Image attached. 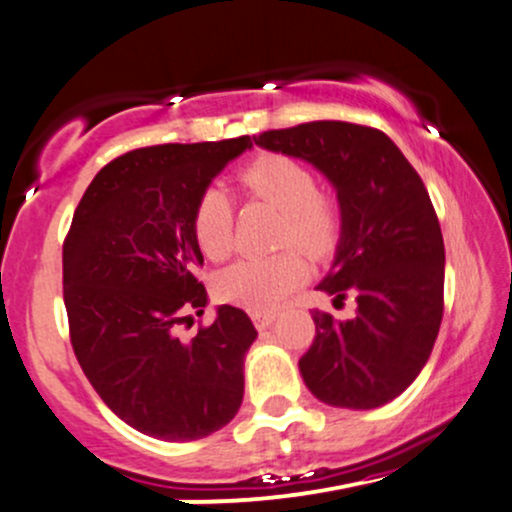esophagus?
Segmentation results:
<instances>
[{"label": "esophagus", "mask_w": 512, "mask_h": 512, "mask_svg": "<svg viewBox=\"0 0 512 512\" xmlns=\"http://www.w3.org/2000/svg\"><path fill=\"white\" fill-rule=\"evenodd\" d=\"M274 315L272 312H255V315H252V322H255V326L257 329H267V326H272L274 324Z\"/></svg>", "instance_id": "esophagus-1"}]
</instances>
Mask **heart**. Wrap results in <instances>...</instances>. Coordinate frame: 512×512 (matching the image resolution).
Masks as SVG:
<instances>
[{"label": "heart", "instance_id": "b5f03b06", "mask_svg": "<svg viewBox=\"0 0 512 512\" xmlns=\"http://www.w3.org/2000/svg\"><path fill=\"white\" fill-rule=\"evenodd\" d=\"M238 183L252 200L281 209L276 245L288 248L269 257H248L217 276L219 300L250 312H269L300 288L312 257L336 250L343 233V205L329 190L317 188V176L300 159L288 155L255 157L238 171ZM193 236L202 255L212 262L229 260L236 248V207L226 190L209 186L193 207Z\"/></svg>", "mask_w": 512, "mask_h": 512}]
</instances>
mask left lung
<instances>
[{"label": "left lung", "mask_w": 512, "mask_h": 512, "mask_svg": "<svg viewBox=\"0 0 512 512\" xmlns=\"http://www.w3.org/2000/svg\"><path fill=\"white\" fill-rule=\"evenodd\" d=\"M257 145L307 159L343 205V238L319 291L357 315L312 312L315 338L300 372L334 408L369 410L400 396L432 355L443 317V236L420 174L372 126L310 121L257 135Z\"/></svg>", "instance_id": "8db88e82"}]
</instances>
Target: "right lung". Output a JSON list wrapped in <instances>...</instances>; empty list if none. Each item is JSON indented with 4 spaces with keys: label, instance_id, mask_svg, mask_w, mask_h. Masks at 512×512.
Instances as JSON below:
<instances>
[{
    "label": "right lung",
    "instance_id": "obj_1",
    "mask_svg": "<svg viewBox=\"0 0 512 512\" xmlns=\"http://www.w3.org/2000/svg\"><path fill=\"white\" fill-rule=\"evenodd\" d=\"M250 135L166 143L116 157L92 178L64 238V305L78 365L123 422L164 441L226 427L243 400V355L257 338L243 310L202 315L193 207Z\"/></svg>",
    "mask_w": 512,
    "mask_h": 512
}]
</instances>
